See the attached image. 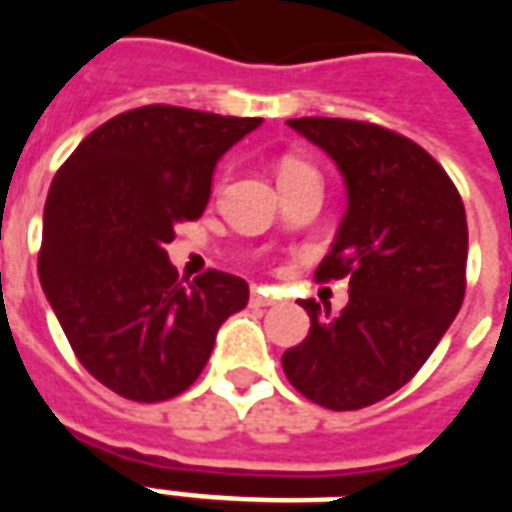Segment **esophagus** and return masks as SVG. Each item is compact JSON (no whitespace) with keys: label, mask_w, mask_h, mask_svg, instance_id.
<instances>
[{"label":"esophagus","mask_w":512,"mask_h":512,"mask_svg":"<svg viewBox=\"0 0 512 512\" xmlns=\"http://www.w3.org/2000/svg\"><path fill=\"white\" fill-rule=\"evenodd\" d=\"M249 301H252L255 307H274L279 301V296H274V293L266 288H252V299Z\"/></svg>","instance_id":"obj_1"}]
</instances>
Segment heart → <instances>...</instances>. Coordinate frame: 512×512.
Returning <instances> with one entry per match:
<instances>
[{"mask_svg":"<svg viewBox=\"0 0 512 512\" xmlns=\"http://www.w3.org/2000/svg\"><path fill=\"white\" fill-rule=\"evenodd\" d=\"M296 169H310L304 161H296V158H288V161H282V167H279V175H285V172H296Z\"/></svg>","mask_w":512,"mask_h":512,"instance_id":"b5f03b06","label":"heart"}]
</instances>
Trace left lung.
<instances>
[{"mask_svg":"<svg viewBox=\"0 0 512 512\" xmlns=\"http://www.w3.org/2000/svg\"><path fill=\"white\" fill-rule=\"evenodd\" d=\"M288 126L343 172L348 211L315 279H348L351 290L337 318L301 301L310 334L282 354V370L312 403L356 411L417 376L461 310L466 211L439 161L392 128L343 117Z\"/></svg>","mask_w":512,"mask_h":512,"instance_id":"obj_1","label":"left lung"}]
</instances>
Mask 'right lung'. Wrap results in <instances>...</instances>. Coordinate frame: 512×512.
I'll return each instance as SVG.
<instances>
[{"label": "right lung", "mask_w": 512, "mask_h": 512, "mask_svg": "<svg viewBox=\"0 0 512 512\" xmlns=\"http://www.w3.org/2000/svg\"><path fill=\"white\" fill-rule=\"evenodd\" d=\"M260 117L150 104L106 120L51 180L40 285L84 370L120 397L186 392L249 285L208 268L178 279L164 246L200 219L216 161Z\"/></svg>", "instance_id": "obj_1"}]
</instances>
